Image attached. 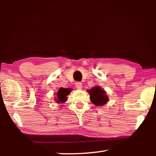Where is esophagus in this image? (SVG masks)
I'll use <instances>...</instances> for the list:
<instances>
[{
	"label": "esophagus",
	"mask_w": 156,
	"mask_h": 156,
	"mask_svg": "<svg viewBox=\"0 0 156 156\" xmlns=\"http://www.w3.org/2000/svg\"><path fill=\"white\" fill-rule=\"evenodd\" d=\"M76 87L78 89H81L82 87H83V84H82L80 82H77L76 83Z\"/></svg>",
	"instance_id": "1"
}]
</instances>
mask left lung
I'll list each match as a JSON object with an SVG mask.
<instances>
[{
    "label": "left lung",
    "mask_w": 156,
    "mask_h": 156,
    "mask_svg": "<svg viewBox=\"0 0 156 156\" xmlns=\"http://www.w3.org/2000/svg\"><path fill=\"white\" fill-rule=\"evenodd\" d=\"M88 93L90 95V100L96 106H102L107 103L109 100L106 92L104 89H102L100 86H95L90 90H88Z\"/></svg>",
    "instance_id": "obj_1"
}]
</instances>
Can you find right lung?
<instances>
[{
  "label": "right lung",
  "mask_w": 156,
  "mask_h": 156,
  "mask_svg": "<svg viewBox=\"0 0 156 156\" xmlns=\"http://www.w3.org/2000/svg\"><path fill=\"white\" fill-rule=\"evenodd\" d=\"M72 91V89L70 88H60L58 91L57 92V94L56 95V97L55 98V100L58 104L64 103L67 100V96H68L69 93Z\"/></svg>",
  "instance_id": "add662e5"
}]
</instances>
